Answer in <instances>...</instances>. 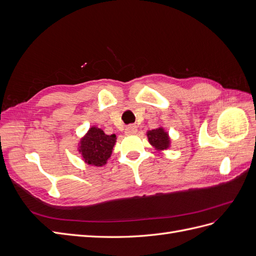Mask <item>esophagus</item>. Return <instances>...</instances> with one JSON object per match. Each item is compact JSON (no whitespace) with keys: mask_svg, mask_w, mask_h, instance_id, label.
I'll return each mask as SVG.
<instances>
[{"mask_svg":"<svg viewBox=\"0 0 256 256\" xmlns=\"http://www.w3.org/2000/svg\"><path fill=\"white\" fill-rule=\"evenodd\" d=\"M138 131V126L134 125V124H131V125H128L125 129V132L126 134H136Z\"/></svg>","mask_w":256,"mask_h":256,"instance_id":"1","label":"esophagus"}]
</instances>
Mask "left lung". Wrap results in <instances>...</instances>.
I'll list each match as a JSON object with an SVG mask.
<instances>
[{
  "mask_svg": "<svg viewBox=\"0 0 256 256\" xmlns=\"http://www.w3.org/2000/svg\"><path fill=\"white\" fill-rule=\"evenodd\" d=\"M148 141L158 150H166L168 147V136L162 128H157L147 132Z\"/></svg>",
  "mask_w": 256,
  "mask_h": 256,
  "instance_id": "1",
  "label": "left lung"
}]
</instances>
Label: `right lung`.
Returning <instances> with one entry per match:
<instances>
[{
	"label": "right lung",
	"instance_id": "right-lung-1",
	"mask_svg": "<svg viewBox=\"0 0 256 256\" xmlns=\"http://www.w3.org/2000/svg\"><path fill=\"white\" fill-rule=\"evenodd\" d=\"M115 141V134L106 136L102 129L92 127L82 138L80 152L88 164L102 166L110 158Z\"/></svg>",
	"mask_w": 256,
	"mask_h": 256
}]
</instances>
